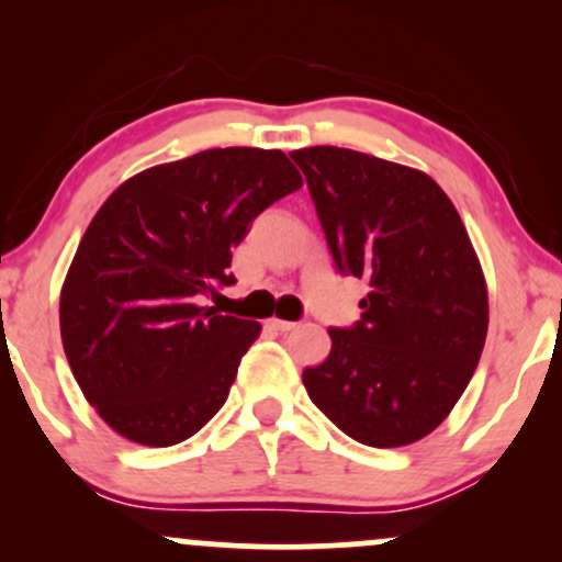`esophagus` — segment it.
<instances>
[{
	"label": "esophagus",
	"instance_id": "obj_1",
	"mask_svg": "<svg viewBox=\"0 0 562 562\" xmlns=\"http://www.w3.org/2000/svg\"><path fill=\"white\" fill-rule=\"evenodd\" d=\"M269 327L277 333H290L295 327V322H288V319H269Z\"/></svg>",
	"mask_w": 562,
	"mask_h": 562
}]
</instances>
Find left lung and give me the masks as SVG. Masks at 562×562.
Here are the masks:
<instances>
[{"label":"left lung","instance_id":"obj_1","mask_svg":"<svg viewBox=\"0 0 562 562\" xmlns=\"http://www.w3.org/2000/svg\"><path fill=\"white\" fill-rule=\"evenodd\" d=\"M290 158L338 272L370 285L362 319L330 327V357L303 370V385L353 441H420L468 389L486 344V282L465 224L423 171L330 145Z\"/></svg>","mask_w":562,"mask_h":562}]
</instances>
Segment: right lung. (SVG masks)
<instances>
[{
  "label": "right lung",
  "instance_id": "add662e5",
  "mask_svg": "<svg viewBox=\"0 0 562 562\" xmlns=\"http://www.w3.org/2000/svg\"><path fill=\"white\" fill-rule=\"evenodd\" d=\"M301 184L282 150L216 147L153 166L102 203L63 285L60 335L115 434L173 447L222 409L261 325L203 299L235 285L232 248Z\"/></svg>",
  "mask_w": 562,
  "mask_h": 562
}]
</instances>
